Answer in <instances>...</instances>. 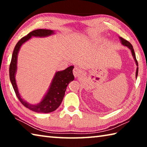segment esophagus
Segmentation results:
<instances>
[{
	"instance_id": "34e87169",
	"label": "esophagus",
	"mask_w": 147,
	"mask_h": 147,
	"mask_svg": "<svg viewBox=\"0 0 147 147\" xmlns=\"http://www.w3.org/2000/svg\"><path fill=\"white\" fill-rule=\"evenodd\" d=\"M82 70L80 68L77 67H75L74 68L73 74L75 77H79L82 74Z\"/></svg>"
}]
</instances>
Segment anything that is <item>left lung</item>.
I'll return each instance as SVG.
<instances>
[{"label":"left lung","instance_id":"8db88e82","mask_svg":"<svg viewBox=\"0 0 147 147\" xmlns=\"http://www.w3.org/2000/svg\"><path fill=\"white\" fill-rule=\"evenodd\" d=\"M120 39L121 40L122 44H123V45L128 47V48L131 50V53H132V55H133V56H134V59H135V61H136V65L138 66V61H137V59H136L135 52H134V49H133V46L131 45V44L130 43V42L128 41L127 40H126V39H124V38H121V37H120ZM138 67L137 68V70H136V78H137V76H138Z\"/></svg>","mask_w":147,"mask_h":147}]
</instances>
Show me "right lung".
<instances>
[{"mask_svg": "<svg viewBox=\"0 0 147 147\" xmlns=\"http://www.w3.org/2000/svg\"><path fill=\"white\" fill-rule=\"evenodd\" d=\"M54 32L51 30L38 29L34 30L22 38L17 42L12 54L11 60L9 65V79L13 86L15 93L21 104L26 108L37 113H50L55 111L60 105L65 95L67 86L70 82L73 81L74 77L73 74V66H70L62 71H58L56 73L51 87L44 98L38 105H32L27 103L22 99L19 93L16 84L15 74L17 70V59L20 47L24 42L28 41L32 36L45 37L53 34Z\"/></svg>", "mask_w": 147, "mask_h": 147, "instance_id": "obj_1", "label": "right lung"}]
</instances>
